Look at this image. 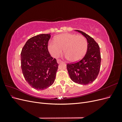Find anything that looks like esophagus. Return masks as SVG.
I'll return each instance as SVG.
<instances>
[{"instance_id": "1", "label": "esophagus", "mask_w": 122, "mask_h": 122, "mask_svg": "<svg viewBox=\"0 0 122 122\" xmlns=\"http://www.w3.org/2000/svg\"><path fill=\"white\" fill-rule=\"evenodd\" d=\"M61 61H61V60H59V59H58V60H57V62L58 64L60 63V62H61Z\"/></svg>"}]
</instances>
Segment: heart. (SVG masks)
<instances>
[{
  "instance_id": "heart-1",
  "label": "heart",
  "mask_w": 122,
  "mask_h": 122,
  "mask_svg": "<svg viewBox=\"0 0 122 122\" xmlns=\"http://www.w3.org/2000/svg\"><path fill=\"white\" fill-rule=\"evenodd\" d=\"M87 45V40L83 36L65 33L57 36L55 41H50L48 49L55 58L60 56L64 49L65 57L70 61L76 62L83 57L86 52Z\"/></svg>"
}]
</instances>
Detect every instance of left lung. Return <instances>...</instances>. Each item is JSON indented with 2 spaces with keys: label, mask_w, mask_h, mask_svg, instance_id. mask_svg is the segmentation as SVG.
Wrapping results in <instances>:
<instances>
[{
  "label": "left lung",
  "mask_w": 122,
  "mask_h": 122,
  "mask_svg": "<svg viewBox=\"0 0 122 122\" xmlns=\"http://www.w3.org/2000/svg\"><path fill=\"white\" fill-rule=\"evenodd\" d=\"M86 38L88 43L86 53L80 61L67 65L70 78L79 84L87 85L95 80L99 74L101 66L100 47L94 39L86 33L79 30Z\"/></svg>",
  "instance_id": "8db88e82"
}]
</instances>
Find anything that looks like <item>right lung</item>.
<instances>
[{
  "label": "right lung",
  "instance_id": "add662e5",
  "mask_svg": "<svg viewBox=\"0 0 122 122\" xmlns=\"http://www.w3.org/2000/svg\"><path fill=\"white\" fill-rule=\"evenodd\" d=\"M49 34H40L29 39L21 53V66L25 79L38 90L50 86L55 79L58 65L48 49Z\"/></svg>",
  "mask_w": 122,
  "mask_h": 122
}]
</instances>
